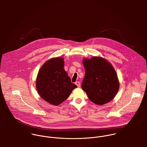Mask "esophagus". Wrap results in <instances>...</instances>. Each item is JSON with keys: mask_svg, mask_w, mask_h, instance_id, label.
<instances>
[{"mask_svg": "<svg viewBox=\"0 0 147 147\" xmlns=\"http://www.w3.org/2000/svg\"><path fill=\"white\" fill-rule=\"evenodd\" d=\"M75 84L78 86V87H80V82H76L75 83Z\"/></svg>", "mask_w": 147, "mask_h": 147, "instance_id": "34e87169", "label": "esophagus"}]
</instances>
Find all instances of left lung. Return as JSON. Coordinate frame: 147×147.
<instances>
[{"label": "left lung", "mask_w": 147, "mask_h": 147, "mask_svg": "<svg viewBox=\"0 0 147 147\" xmlns=\"http://www.w3.org/2000/svg\"><path fill=\"white\" fill-rule=\"evenodd\" d=\"M85 77L82 84L89 99L98 105L111 101L116 96L119 83L111 64L100 57L84 58Z\"/></svg>", "instance_id": "obj_1"}]
</instances>
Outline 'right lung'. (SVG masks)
<instances>
[{"label": "right lung", "instance_id": "add662e5", "mask_svg": "<svg viewBox=\"0 0 147 147\" xmlns=\"http://www.w3.org/2000/svg\"><path fill=\"white\" fill-rule=\"evenodd\" d=\"M64 58H51L42 65L36 79V88L41 97L50 104L59 105L64 101L77 86L64 69Z\"/></svg>", "mask_w": 147, "mask_h": 147}]
</instances>
